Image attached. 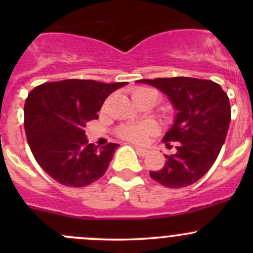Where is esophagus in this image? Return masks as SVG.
Returning <instances> with one entry per match:
<instances>
[{
    "label": "esophagus",
    "instance_id": "obj_1",
    "mask_svg": "<svg viewBox=\"0 0 253 253\" xmlns=\"http://www.w3.org/2000/svg\"><path fill=\"white\" fill-rule=\"evenodd\" d=\"M134 149L137 150V153H138L141 157H145V155L148 154V150L144 149V148H141V147H134Z\"/></svg>",
    "mask_w": 253,
    "mask_h": 253
}]
</instances>
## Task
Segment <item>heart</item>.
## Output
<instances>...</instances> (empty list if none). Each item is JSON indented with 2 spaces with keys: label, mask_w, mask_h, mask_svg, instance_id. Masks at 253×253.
Returning <instances> with one entry per match:
<instances>
[{
  "label": "heart",
  "mask_w": 253,
  "mask_h": 253,
  "mask_svg": "<svg viewBox=\"0 0 253 253\" xmlns=\"http://www.w3.org/2000/svg\"><path fill=\"white\" fill-rule=\"evenodd\" d=\"M148 93L158 94L154 89L139 88L137 89V90H134L133 99ZM155 131H157V128H155L154 125L148 124V122H145V124H127L119 127L117 134H119L121 138L126 139V141L137 143V144H142V143L147 141L148 136L153 134Z\"/></svg>",
  "instance_id": "heart-1"
}]
</instances>
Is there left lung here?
<instances>
[{"mask_svg":"<svg viewBox=\"0 0 253 253\" xmlns=\"http://www.w3.org/2000/svg\"><path fill=\"white\" fill-rule=\"evenodd\" d=\"M169 96L177 111L163 142L174 154L165 155L162 170L150 177L169 188L187 187L197 182L213 167L225 142L231 120L229 98L218 83L190 77L139 79Z\"/></svg>","mask_w":253,"mask_h":253,"instance_id":"1","label":"left lung"}]
</instances>
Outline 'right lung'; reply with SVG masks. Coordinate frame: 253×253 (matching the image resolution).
<instances>
[{
    "label": "right lung",
    "mask_w": 253,
    "mask_h": 253,
    "mask_svg": "<svg viewBox=\"0 0 253 253\" xmlns=\"http://www.w3.org/2000/svg\"><path fill=\"white\" fill-rule=\"evenodd\" d=\"M125 84L66 79L30 91L24 105L25 134L35 160L50 177L68 187H84L105 174L119 144H89L84 128L98 119L105 99Z\"/></svg>",
    "instance_id": "right-lung-1"
}]
</instances>
